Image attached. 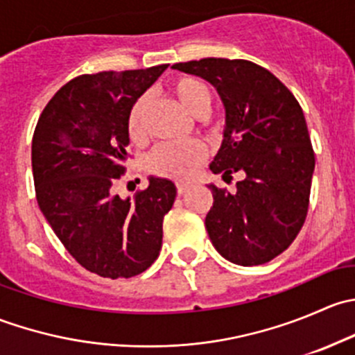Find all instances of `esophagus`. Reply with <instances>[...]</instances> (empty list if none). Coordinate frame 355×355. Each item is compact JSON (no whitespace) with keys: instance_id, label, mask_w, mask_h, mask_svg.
<instances>
[{"instance_id":"obj_1","label":"esophagus","mask_w":355,"mask_h":355,"mask_svg":"<svg viewBox=\"0 0 355 355\" xmlns=\"http://www.w3.org/2000/svg\"><path fill=\"white\" fill-rule=\"evenodd\" d=\"M189 189H191V185L184 184V182H178V184H177V192H178V194H185V192H187Z\"/></svg>"}]
</instances>
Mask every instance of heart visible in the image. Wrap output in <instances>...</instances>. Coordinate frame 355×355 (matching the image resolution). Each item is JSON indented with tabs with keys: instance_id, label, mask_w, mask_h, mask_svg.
I'll return each instance as SVG.
<instances>
[{
	"instance_id": "heart-1",
	"label": "heart",
	"mask_w": 355,
	"mask_h": 355,
	"mask_svg": "<svg viewBox=\"0 0 355 355\" xmlns=\"http://www.w3.org/2000/svg\"><path fill=\"white\" fill-rule=\"evenodd\" d=\"M171 92L178 103L196 118L207 116L213 106V92L196 77L175 78L171 82ZM146 105L148 99L139 98L128 113V137L135 142L144 137ZM204 159H206V149L200 142H170L153 149L148 157V170L159 177L189 178Z\"/></svg>"
}]
</instances>
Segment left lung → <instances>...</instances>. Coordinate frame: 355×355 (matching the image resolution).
<instances>
[{"label":"left lung","instance_id":"1","mask_svg":"<svg viewBox=\"0 0 355 355\" xmlns=\"http://www.w3.org/2000/svg\"><path fill=\"white\" fill-rule=\"evenodd\" d=\"M173 68L216 87L225 130L209 168L225 180L242 175L235 192L209 185L207 235L230 263H268L292 244L309 207L314 151L302 108L270 70L247 60L202 58Z\"/></svg>","mask_w":355,"mask_h":355}]
</instances>
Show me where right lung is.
Listing matches in <instances>:
<instances>
[{
	"label": "right lung",
	"instance_id": "obj_1",
	"mask_svg": "<svg viewBox=\"0 0 355 355\" xmlns=\"http://www.w3.org/2000/svg\"><path fill=\"white\" fill-rule=\"evenodd\" d=\"M168 65L99 71L63 85L32 137L35 198L75 261L99 277L130 278L157 259L177 187L149 177L134 199L113 194L125 173L128 113Z\"/></svg>",
	"mask_w": 355,
	"mask_h": 355
}]
</instances>
